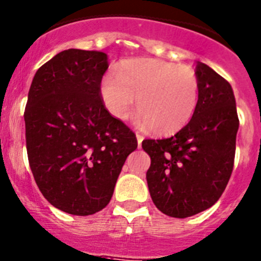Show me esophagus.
<instances>
[{"label": "esophagus", "instance_id": "esophagus-1", "mask_svg": "<svg viewBox=\"0 0 261 261\" xmlns=\"http://www.w3.org/2000/svg\"><path fill=\"white\" fill-rule=\"evenodd\" d=\"M136 137H137L138 147H141V143H142V141H143V136L140 135V133H137V135H136Z\"/></svg>", "mask_w": 261, "mask_h": 261}]
</instances>
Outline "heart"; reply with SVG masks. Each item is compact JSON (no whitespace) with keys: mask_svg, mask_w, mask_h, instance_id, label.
I'll return each mask as SVG.
<instances>
[{"mask_svg":"<svg viewBox=\"0 0 261 261\" xmlns=\"http://www.w3.org/2000/svg\"><path fill=\"white\" fill-rule=\"evenodd\" d=\"M198 77L190 68L159 59H132L119 64L101 83V98L116 119L128 118L133 107L142 125L168 136L190 121L198 103Z\"/></svg>","mask_w":261,"mask_h":261,"instance_id":"obj_1","label":"heart"}]
</instances>
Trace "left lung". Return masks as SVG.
Here are the masks:
<instances>
[{
  "instance_id": "obj_1",
  "label": "left lung",
  "mask_w": 261,
  "mask_h": 261,
  "mask_svg": "<svg viewBox=\"0 0 261 261\" xmlns=\"http://www.w3.org/2000/svg\"><path fill=\"white\" fill-rule=\"evenodd\" d=\"M198 103L190 121L168 138L143 140L151 158L146 180L156 208L185 219L219 200L231 176L240 120L230 84L198 62Z\"/></svg>"
}]
</instances>
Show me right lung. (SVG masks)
Returning a JSON list of instances; mask_svg holds the SVG:
<instances>
[{
    "instance_id": "1",
    "label": "right lung",
    "mask_w": 261,
    "mask_h": 261,
    "mask_svg": "<svg viewBox=\"0 0 261 261\" xmlns=\"http://www.w3.org/2000/svg\"><path fill=\"white\" fill-rule=\"evenodd\" d=\"M109 68L102 51L68 49L42 64L24 111L28 162L47 202L88 216L111 200L135 132L114 118L101 98Z\"/></svg>"
}]
</instances>
